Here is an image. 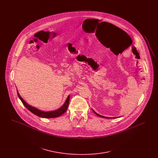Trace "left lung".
Wrapping results in <instances>:
<instances>
[{"instance_id": "left-lung-1", "label": "left lung", "mask_w": 158, "mask_h": 158, "mask_svg": "<svg viewBox=\"0 0 158 158\" xmlns=\"http://www.w3.org/2000/svg\"><path fill=\"white\" fill-rule=\"evenodd\" d=\"M103 23H105V25H106V23H110V24H112V23H106V22H103ZM112 25H113V24H112ZM114 26H115V25H114ZM115 27H116V26H115ZM117 28H118V27H117ZM93 111L94 112V113H95V114H96L97 115H98V116H99V117H103V118H108V117H104V116H102V115H99V114H97V113H95V111H94V110H93Z\"/></svg>"}]
</instances>
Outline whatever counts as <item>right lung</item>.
I'll return each mask as SVG.
<instances>
[{
    "label": "right lung",
    "instance_id": "add662e5",
    "mask_svg": "<svg viewBox=\"0 0 158 158\" xmlns=\"http://www.w3.org/2000/svg\"><path fill=\"white\" fill-rule=\"evenodd\" d=\"M18 94V96L19 98L21 99V101H22L23 105L29 110L30 111L31 113L34 114L35 115H37L38 117H43V118H55V117H58L60 115H61L65 113L66 111V110H68V106H69V96H68V98L66 99L64 104L63 105L60 107L59 109L56 110V111H49V112H44L42 111H40L39 110H38L37 108L28 105L23 98H21V97L19 95L18 92H17Z\"/></svg>",
    "mask_w": 158,
    "mask_h": 158
}]
</instances>
